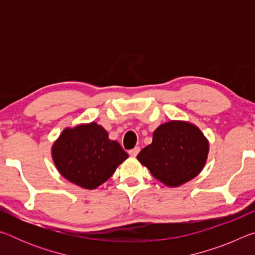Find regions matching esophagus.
Returning <instances> with one entry per match:
<instances>
[{"label": "esophagus", "mask_w": 255, "mask_h": 255, "mask_svg": "<svg viewBox=\"0 0 255 255\" xmlns=\"http://www.w3.org/2000/svg\"><path fill=\"white\" fill-rule=\"evenodd\" d=\"M139 150H140V148L139 147H135V148H132V149H130V150H129V155H130V156H133V157H135V156H137V154L138 153H139Z\"/></svg>", "instance_id": "obj_1"}]
</instances>
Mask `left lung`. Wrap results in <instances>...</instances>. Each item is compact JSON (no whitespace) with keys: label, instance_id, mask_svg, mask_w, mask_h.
Masks as SVG:
<instances>
[{"label":"left lung","instance_id":"8db88e82","mask_svg":"<svg viewBox=\"0 0 255 255\" xmlns=\"http://www.w3.org/2000/svg\"><path fill=\"white\" fill-rule=\"evenodd\" d=\"M209 152V143L195 125L171 120L158 126L152 144L137 155V159L155 179L167 187H179L200 173Z\"/></svg>","mask_w":255,"mask_h":255}]
</instances>
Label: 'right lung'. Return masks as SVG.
Masks as SVG:
<instances>
[{
    "label": "right lung",
    "instance_id": "right-lung-1",
    "mask_svg": "<svg viewBox=\"0 0 255 255\" xmlns=\"http://www.w3.org/2000/svg\"><path fill=\"white\" fill-rule=\"evenodd\" d=\"M60 174L84 189H96L115 173L128 157L122 146L108 137L97 123L66 128L51 147Z\"/></svg>",
    "mask_w": 255,
    "mask_h": 255
}]
</instances>
